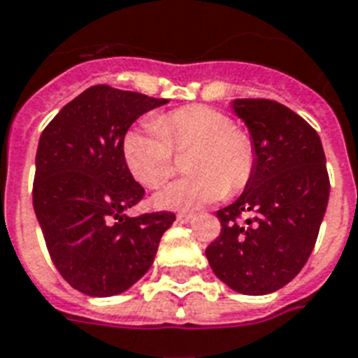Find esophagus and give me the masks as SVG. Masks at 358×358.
I'll use <instances>...</instances> for the list:
<instances>
[{"mask_svg":"<svg viewBox=\"0 0 358 358\" xmlns=\"http://www.w3.org/2000/svg\"><path fill=\"white\" fill-rule=\"evenodd\" d=\"M193 217H195V215L189 214V212H180V214L176 215V220H178L180 223H189Z\"/></svg>","mask_w":358,"mask_h":358,"instance_id":"obj_1","label":"esophagus"}]
</instances>
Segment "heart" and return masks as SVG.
Instances as JSON below:
<instances>
[{
    "label": "heart",
    "mask_w": 358,
    "mask_h": 358,
    "mask_svg": "<svg viewBox=\"0 0 358 358\" xmlns=\"http://www.w3.org/2000/svg\"><path fill=\"white\" fill-rule=\"evenodd\" d=\"M191 148V174L167 184L155 195L161 208L191 210L234 197L255 174L257 148L252 135L229 114L208 105H185L155 116L124 135L122 154L129 173L144 187H159L174 171V152Z\"/></svg>",
    "instance_id": "1"
}]
</instances>
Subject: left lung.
I'll return each mask as SVG.
<instances>
[{"label": "left lung", "instance_id": "left-lung-1", "mask_svg": "<svg viewBox=\"0 0 358 358\" xmlns=\"http://www.w3.org/2000/svg\"><path fill=\"white\" fill-rule=\"evenodd\" d=\"M257 148L252 182L217 210L220 236L206 248L214 274L242 294L289 283L312 253L329 203V173L317 131L282 103L234 99Z\"/></svg>", "mask_w": 358, "mask_h": 358}]
</instances>
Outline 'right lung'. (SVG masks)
<instances>
[{
	"label": "right lung",
	"instance_id": "right-lung-1",
	"mask_svg": "<svg viewBox=\"0 0 358 358\" xmlns=\"http://www.w3.org/2000/svg\"><path fill=\"white\" fill-rule=\"evenodd\" d=\"M167 99L92 86L67 103L41 133L34 208L54 266L90 296L124 293L148 272L176 215L125 210L144 187L125 165L122 141L138 116Z\"/></svg>",
	"mask_w": 358,
	"mask_h": 358
}]
</instances>
